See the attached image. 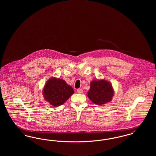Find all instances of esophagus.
<instances>
[{
  "mask_svg": "<svg viewBox=\"0 0 156 156\" xmlns=\"http://www.w3.org/2000/svg\"><path fill=\"white\" fill-rule=\"evenodd\" d=\"M77 92L79 94H82L83 92V90L82 89H77Z\"/></svg>",
  "mask_w": 156,
  "mask_h": 156,
  "instance_id": "1",
  "label": "esophagus"
}]
</instances>
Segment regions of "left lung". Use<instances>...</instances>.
Instances as JSON below:
<instances>
[{"instance_id":"left-lung-1","label":"left lung","mask_w":156,"mask_h":156,"mask_svg":"<svg viewBox=\"0 0 156 156\" xmlns=\"http://www.w3.org/2000/svg\"><path fill=\"white\" fill-rule=\"evenodd\" d=\"M113 95V90L110 83L105 80L93 81L88 92V97L97 105H102L110 102Z\"/></svg>"}]
</instances>
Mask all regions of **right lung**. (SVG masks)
Returning <instances> with one entry per match:
<instances>
[{
    "instance_id": "1",
    "label": "right lung",
    "mask_w": 156,
    "mask_h": 156,
    "mask_svg": "<svg viewBox=\"0 0 156 156\" xmlns=\"http://www.w3.org/2000/svg\"><path fill=\"white\" fill-rule=\"evenodd\" d=\"M74 92L73 88L65 81L54 78L47 82L43 90L45 100L55 107L66 102Z\"/></svg>"
}]
</instances>
